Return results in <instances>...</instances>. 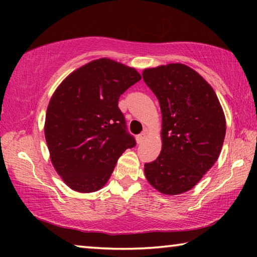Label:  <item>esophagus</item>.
<instances>
[{
  "label": "esophagus",
  "instance_id": "esophagus-1",
  "mask_svg": "<svg viewBox=\"0 0 257 257\" xmlns=\"http://www.w3.org/2000/svg\"><path fill=\"white\" fill-rule=\"evenodd\" d=\"M147 137V134L146 133H142L141 135H138V136L136 137V141H137V144H142L143 142L145 141Z\"/></svg>",
  "mask_w": 257,
  "mask_h": 257
}]
</instances>
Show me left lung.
I'll use <instances>...</instances> for the list:
<instances>
[{"label": "left lung", "mask_w": 257, "mask_h": 257, "mask_svg": "<svg viewBox=\"0 0 257 257\" xmlns=\"http://www.w3.org/2000/svg\"><path fill=\"white\" fill-rule=\"evenodd\" d=\"M143 79L162 113V150L144 165L145 177L163 195L186 193L219 159L227 129L222 106L212 86L186 64L144 69Z\"/></svg>", "instance_id": "obj_1"}]
</instances>
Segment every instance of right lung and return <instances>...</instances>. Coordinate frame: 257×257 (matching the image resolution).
Masks as SVG:
<instances>
[{
  "label": "right lung",
  "instance_id": "add662e5",
  "mask_svg": "<svg viewBox=\"0 0 257 257\" xmlns=\"http://www.w3.org/2000/svg\"><path fill=\"white\" fill-rule=\"evenodd\" d=\"M141 79L135 68L102 58L76 69L55 89L44 134L51 162L69 188L78 193L103 188L118 159L136 145L118 101Z\"/></svg>",
  "mask_w": 257,
  "mask_h": 257
}]
</instances>
